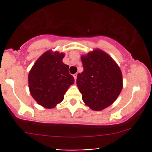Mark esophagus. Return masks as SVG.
Instances as JSON below:
<instances>
[{
  "label": "esophagus",
  "instance_id": "obj_1",
  "mask_svg": "<svg viewBox=\"0 0 152 152\" xmlns=\"http://www.w3.org/2000/svg\"><path fill=\"white\" fill-rule=\"evenodd\" d=\"M73 77H74L75 82H76V79H77V73H76V74L73 75Z\"/></svg>",
  "mask_w": 152,
  "mask_h": 152
}]
</instances>
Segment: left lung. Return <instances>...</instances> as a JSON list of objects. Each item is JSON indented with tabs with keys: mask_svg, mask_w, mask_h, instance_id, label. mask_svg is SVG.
<instances>
[{
	"mask_svg": "<svg viewBox=\"0 0 152 152\" xmlns=\"http://www.w3.org/2000/svg\"><path fill=\"white\" fill-rule=\"evenodd\" d=\"M84 70L77 75L76 84L82 100L91 110L99 111L110 106L123 88L120 67L100 49L82 55Z\"/></svg>",
	"mask_w": 152,
	"mask_h": 152,
	"instance_id": "obj_1",
	"label": "left lung"
}]
</instances>
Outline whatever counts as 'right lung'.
I'll return each instance as SVG.
<instances>
[{"label": "right lung", "mask_w": 152, "mask_h": 152, "mask_svg": "<svg viewBox=\"0 0 152 152\" xmlns=\"http://www.w3.org/2000/svg\"><path fill=\"white\" fill-rule=\"evenodd\" d=\"M65 53L51 50L38 58L28 73V87L32 97L39 105L52 109L62 102L64 95L74 78L69 66L63 63Z\"/></svg>", "instance_id": "right-lung-1"}]
</instances>
